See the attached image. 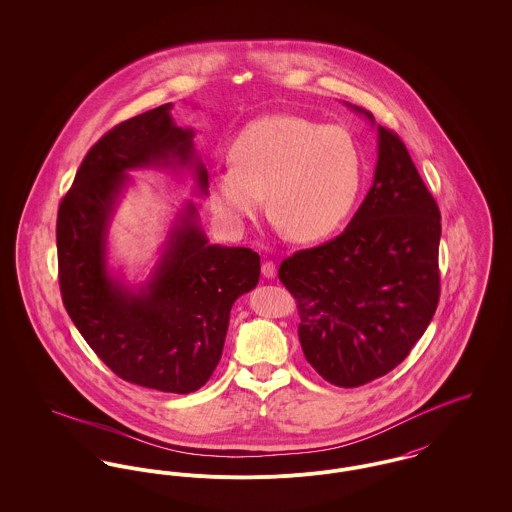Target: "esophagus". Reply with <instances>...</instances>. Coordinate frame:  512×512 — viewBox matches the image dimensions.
Instances as JSON below:
<instances>
[{
  "label": "esophagus",
  "instance_id": "34e87169",
  "mask_svg": "<svg viewBox=\"0 0 512 512\" xmlns=\"http://www.w3.org/2000/svg\"><path fill=\"white\" fill-rule=\"evenodd\" d=\"M262 273H264V277L272 279V277H275V273H277V268H275L273 262H264L262 264Z\"/></svg>",
  "mask_w": 512,
  "mask_h": 512
}]
</instances>
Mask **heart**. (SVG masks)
<instances>
[{
	"instance_id": "heart-1",
	"label": "heart",
	"mask_w": 512,
	"mask_h": 512,
	"mask_svg": "<svg viewBox=\"0 0 512 512\" xmlns=\"http://www.w3.org/2000/svg\"><path fill=\"white\" fill-rule=\"evenodd\" d=\"M229 167L211 171L207 196L231 231L272 207L273 223L299 240L334 233L351 213L363 182V153L338 124L322 126L295 114L262 116L229 147Z\"/></svg>"
}]
</instances>
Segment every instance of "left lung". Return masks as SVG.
Wrapping results in <instances>:
<instances>
[{"label":"left lung","instance_id":"left-lung-1","mask_svg":"<svg viewBox=\"0 0 512 512\" xmlns=\"http://www.w3.org/2000/svg\"><path fill=\"white\" fill-rule=\"evenodd\" d=\"M373 126L369 110L353 106ZM369 194L340 237L279 266L299 303V340L324 380L355 388L398 367L439 303L441 213L394 132L376 126Z\"/></svg>","mask_w":512,"mask_h":512}]
</instances>
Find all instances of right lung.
Returning <instances> with one entry per match:
<instances>
[{"label": "right lung", "mask_w": 512, "mask_h": 512, "mask_svg": "<svg viewBox=\"0 0 512 512\" xmlns=\"http://www.w3.org/2000/svg\"><path fill=\"white\" fill-rule=\"evenodd\" d=\"M171 110L172 103L147 110L91 147L60 204L56 240L64 305L104 365L137 386L190 394L213 375L231 308L258 285L260 256L211 244L186 200L145 281L130 283L110 266V227L134 184L130 172H190L196 192L207 196L196 134L176 126Z\"/></svg>", "instance_id": "obj_1"}]
</instances>
